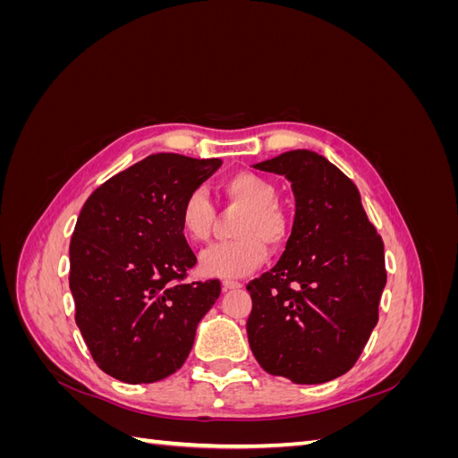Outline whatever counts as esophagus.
<instances>
[{"label": "esophagus", "mask_w": 458, "mask_h": 458, "mask_svg": "<svg viewBox=\"0 0 458 458\" xmlns=\"http://www.w3.org/2000/svg\"><path fill=\"white\" fill-rule=\"evenodd\" d=\"M221 286H224V290H234V288H241L242 284L239 281H231V279H224L221 281Z\"/></svg>", "instance_id": "obj_1"}]
</instances>
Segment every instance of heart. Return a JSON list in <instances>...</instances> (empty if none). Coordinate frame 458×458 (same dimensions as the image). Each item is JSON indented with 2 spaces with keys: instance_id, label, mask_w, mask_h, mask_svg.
<instances>
[{
  "instance_id": "1",
  "label": "heart",
  "mask_w": 458,
  "mask_h": 458,
  "mask_svg": "<svg viewBox=\"0 0 458 458\" xmlns=\"http://www.w3.org/2000/svg\"><path fill=\"white\" fill-rule=\"evenodd\" d=\"M227 204L242 208L233 233L237 239L217 242L200 254L199 267L210 276H242L267 259V244L276 248L288 237V219L276 204V189L269 179L252 172H239L221 183ZM216 221L212 202L195 189L179 210V225L192 242L210 239Z\"/></svg>"
}]
</instances>
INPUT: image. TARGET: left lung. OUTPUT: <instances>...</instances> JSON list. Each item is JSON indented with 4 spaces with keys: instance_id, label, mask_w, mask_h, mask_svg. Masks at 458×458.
<instances>
[{
    "instance_id": "left-lung-1",
    "label": "left lung",
    "mask_w": 458,
    "mask_h": 458,
    "mask_svg": "<svg viewBox=\"0 0 458 458\" xmlns=\"http://www.w3.org/2000/svg\"><path fill=\"white\" fill-rule=\"evenodd\" d=\"M254 168L284 175L294 225L276 266L246 284L248 344L263 370L294 384L348 372L378 323L384 242L348 175L313 150H288Z\"/></svg>"
}]
</instances>
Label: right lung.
<instances>
[{"mask_svg": "<svg viewBox=\"0 0 458 458\" xmlns=\"http://www.w3.org/2000/svg\"><path fill=\"white\" fill-rule=\"evenodd\" d=\"M219 158L158 152L97 187L71 239L76 325L103 372L150 384L182 369L200 318L219 298L217 279L185 283L197 256L179 210Z\"/></svg>", "mask_w": 458, "mask_h": 458, "instance_id": "obj_1", "label": "right lung"}]
</instances>
